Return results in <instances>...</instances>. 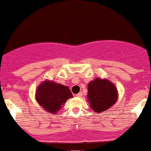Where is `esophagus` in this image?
Listing matches in <instances>:
<instances>
[{
    "mask_svg": "<svg viewBox=\"0 0 151 151\" xmlns=\"http://www.w3.org/2000/svg\"><path fill=\"white\" fill-rule=\"evenodd\" d=\"M82 95H83V93H82L81 92H80V93H78V94H76V97H82Z\"/></svg>",
    "mask_w": 151,
    "mask_h": 151,
    "instance_id": "1",
    "label": "esophagus"
}]
</instances>
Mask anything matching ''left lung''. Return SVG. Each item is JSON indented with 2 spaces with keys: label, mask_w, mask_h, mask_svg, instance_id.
<instances>
[{
  "label": "left lung",
  "mask_w": 151,
  "mask_h": 151,
  "mask_svg": "<svg viewBox=\"0 0 151 151\" xmlns=\"http://www.w3.org/2000/svg\"><path fill=\"white\" fill-rule=\"evenodd\" d=\"M87 98L90 105L96 113L105 111L113 106L117 99V91L108 80L96 78L87 86Z\"/></svg>",
  "instance_id": "left-lung-1"
}]
</instances>
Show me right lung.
Wrapping results in <instances>:
<instances>
[{
    "instance_id": "1",
    "label": "right lung",
    "mask_w": 151,
    "mask_h": 151,
    "mask_svg": "<svg viewBox=\"0 0 151 151\" xmlns=\"http://www.w3.org/2000/svg\"><path fill=\"white\" fill-rule=\"evenodd\" d=\"M73 97L67 86L53 81H44L40 84L36 92V99L39 104L49 113H57L67 100Z\"/></svg>"
}]
</instances>
